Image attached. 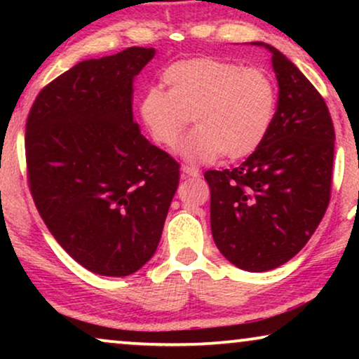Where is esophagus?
<instances>
[{
    "label": "esophagus",
    "instance_id": "obj_1",
    "mask_svg": "<svg viewBox=\"0 0 359 359\" xmlns=\"http://www.w3.org/2000/svg\"><path fill=\"white\" fill-rule=\"evenodd\" d=\"M181 171H183V175L186 178H199V170L194 168V166H189V165H183L181 166Z\"/></svg>",
    "mask_w": 359,
    "mask_h": 359
}]
</instances>
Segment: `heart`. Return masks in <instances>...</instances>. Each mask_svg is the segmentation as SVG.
<instances>
[{
  "label": "heart",
  "mask_w": 359,
  "mask_h": 359,
  "mask_svg": "<svg viewBox=\"0 0 359 359\" xmlns=\"http://www.w3.org/2000/svg\"><path fill=\"white\" fill-rule=\"evenodd\" d=\"M168 91L147 88L140 117L151 139L171 149L191 117L198 129L178 154L189 163H210L220 155L247 158L266 139L276 111V88L266 72L212 57L171 63L163 72Z\"/></svg>",
  "instance_id": "obj_1"
}]
</instances>
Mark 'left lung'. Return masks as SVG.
<instances>
[{"label": "left lung", "mask_w": 359, "mask_h": 359, "mask_svg": "<svg viewBox=\"0 0 359 359\" xmlns=\"http://www.w3.org/2000/svg\"><path fill=\"white\" fill-rule=\"evenodd\" d=\"M271 52L278 107L262 147L233 170H209L210 230L220 253L245 271H269L301 252L330 203L335 129L302 72Z\"/></svg>", "instance_id": "1"}]
</instances>
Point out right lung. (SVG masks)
<instances>
[{
    "label": "right lung",
    "instance_id": "1",
    "mask_svg": "<svg viewBox=\"0 0 359 359\" xmlns=\"http://www.w3.org/2000/svg\"><path fill=\"white\" fill-rule=\"evenodd\" d=\"M155 48L76 63L39 93L26 122L27 181L53 238L101 276L154 257L180 163L140 134L132 83Z\"/></svg>",
    "mask_w": 359,
    "mask_h": 359
}]
</instances>
